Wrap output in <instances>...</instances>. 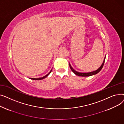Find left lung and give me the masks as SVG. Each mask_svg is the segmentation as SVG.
<instances>
[{
	"mask_svg": "<svg viewBox=\"0 0 124 124\" xmlns=\"http://www.w3.org/2000/svg\"><path fill=\"white\" fill-rule=\"evenodd\" d=\"M105 59H106V56H105V58H104V60H103V61L101 64V65L97 69V70H95V71H92V72H87V73H82V72H77V71H76V70H75L72 67V66H71V65L70 64V63H69V67L71 69V70H72V72L76 75H78V76H82V77H86V76H92V75H95V74H96L97 73H98L101 70V69L102 68V67L104 65V63H105Z\"/></svg>",
	"mask_w": 124,
	"mask_h": 124,
	"instance_id": "left-lung-1",
	"label": "left lung"
}]
</instances>
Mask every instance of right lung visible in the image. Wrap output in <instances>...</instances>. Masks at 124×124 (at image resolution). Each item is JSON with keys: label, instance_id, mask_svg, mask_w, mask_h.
<instances>
[{"label": "right lung", "instance_id": "right-lung-1", "mask_svg": "<svg viewBox=\"0 0 124 124\" xmlns=\"http://www.w3.org/2000/svg\"><path fill=\"white\" fill-rule=\"evenodd\" d=\"M52 69L51 70V71H50V72L47 74V75H46L45 76H43V77H41V78H30V79H33V80H42V79H44V78H45L46 77H47L50 73H51V71H52Z\"/></svg>", "mask_w": 124, "mask_h": 124}]
</instances>
